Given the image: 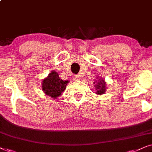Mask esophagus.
<instances>
[{"instance_id":"obj_1","label":"esophagus","mask_w":152,"mask_h":152,"mask_svg":"<svg viewBox=\"0 0 152 152\" xmlns=\"http://www.w3.org/2000/svg\"><path fill=\"white\" fill-rule=\"evenodd\" d=\"M73 78H74V80H79L80 76H78V75H74V76H73Z\"/></svg>"}]
</instances>
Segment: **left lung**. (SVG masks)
<instances>
[{"label": "left lung", "instance_id": "1", "mask_svg": "<svg viewBox=\"0 0 152 152\" xmlns=\"http://www.w3.org/2000/svg\"><path fill=\"white\" fill-rule=\"evenodd\" d=\"M96 78H98V79L94 80V82L93 83V84H94L95 89H96V94L98 95H102L104 94L105 92H106V82L105 81L104 78L102 77H99V76H97Z\"/></svg>", "mask_w": 152, "mask_h": 152}]
</instances>
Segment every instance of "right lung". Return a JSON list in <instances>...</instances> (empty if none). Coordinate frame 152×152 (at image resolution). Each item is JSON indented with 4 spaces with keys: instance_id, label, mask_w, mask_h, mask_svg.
Segmentation results:
<instances>
[{
    "instance_id": "1",
    "label": "right lung",
    "mask_w": 152,
    "mask_h": 152,
    "mask_svg": "<svg viewBox=\"0 0 152 152\" xmlns=\"http://www.w3.org/2000/svg\"><path fill=\"white\" fill-rule=\"evenodd\" d=\"M69 82L60 79L57 72L51 71L47 77L42 80V88L46 95L53 99H57L66 89Z\"/></svg>"
}]
</instances>
